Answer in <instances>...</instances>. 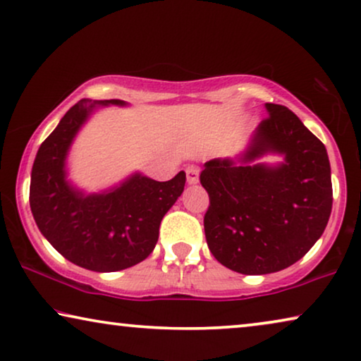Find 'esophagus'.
I'll return each mask as SVG.
<instances>
[{"mask_svg": "<svg viewBox=\"0 0 361 361\" xmlns=\"http://www.w3.org/2000/svg\"><path fill=\"white\" fill-rule=\"evenodd\" d=\"M186 180L190 185H196L200 181V169L196 165H190L186 169Z\"/></svg>", "mask_w": 361, "mask_h": 361, "instance_id": "esophagus-1", "label": "esophagus"}]
</instances>
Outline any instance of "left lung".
Listing matches in <instances>:
<instances>
[{
	"instance_id": "left-lung-1",
	"label": "left lung",
	"mask_w": 361,
	"mask_h": 361,
	"mask_svg": "<svg viewBox=\"0 0 361 361\" xmlns=\"http://www.w3.org/2000/svg\"><path fill=\"white\" fill-rule=\"evenodd\" d=\"M250 145L235 160L204 164L201 185L209 195L204 214L207 247L242 275H267L306 255L326 229L332 211L327 150L286 106L267 103ZM285 161L252 166L265 153Z\"/></svg>"
}]
</instances>
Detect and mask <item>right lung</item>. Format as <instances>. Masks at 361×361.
Returning a JSON list of instances; mask_svg holds the SVG:
<instances>
[{"instance_id":"right-lung-1","label":"right lung","mask_w":361,"mask_h":361,"mask_svg":"<svg viewBox=\"0 0 361 361\" xmlns=\"http://www.w3.org/2000/svg\"><path fill=\"white\" fill-rule=\"evenodd\" d=\"M121 99H81L39 147L30 173L29 202L39 231L75 265L109 273L145 260L159 240L160 222L185 190L186 175L155 181L134 173L119 186L85 195L67 180L70 145L99 106Z\"/></svg>"}]
</instances>
